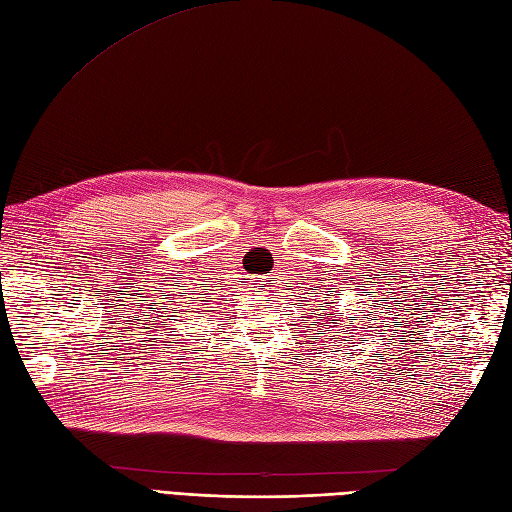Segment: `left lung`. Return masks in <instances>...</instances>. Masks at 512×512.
I'll return each instance as SVG.
<instances>
[{
    "instance_id": "1",
    "label": "left lung",
    "mask_w": 512,
    "mask_h": 512,
    "mask_svg": "<svg viewBox=\"0 0 512 512\" xmlns=\"http://www.w3.org/2000/svg\"><path fill=\"white\" fill-rule=\"evenodd\" d=\"M331 318H335L333 313H326V320H329V322H326V324H333V326H337V322H331ZM326 324H324V326H326Z\"/></svg>"
}]
</instances>
